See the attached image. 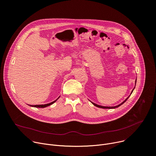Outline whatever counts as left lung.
Here are the masks:
<instances>
[{
	"label": "left lung",
	"instance_id": "obj_1",
	"mask_svg": "<svg viewBox=\"0 0 156 156\" xmlns=\"http://www.w3.org/2000/svg\"><path fill=\"white\" fill-rule=\"evenodd\" d=\"M136 80L135 81V84H136ZM135 87H134V89H135ZM134 89H133V90H134ZM133 90H132V91H131V93L130 95H131V93H133ZM130 95H129V96H130ZM129 96H128V98H126V99H125L123 102H122V103H121V104H120L119 105H117V106H114V107H107V106H105H105H102V105H98V104H94V102H92L91 101V102H92V104H93L94 105H95V106H96V107H99V108H117V107H119V106H120L121 105H122V104H123V103H124V102H125V101L128 99V98L129 97Z\"/></svg>",
	"mask_w": 156,
	"mask_h": 156
}]
</instances>
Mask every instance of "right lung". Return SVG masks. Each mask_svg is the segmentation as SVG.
Listing matches in <instances>:
<instances>
[{"label": "right lung", "mask_w": 156, "mask_h": 156, "mask_svg": "<svg viewBox=\"0 0 156 156\" xmlns=\"http://www.w3.org/2000/svg\"><path fill=\"white\" fill-rule=\"evenodd\" d=\"M60 97H58V98H59ZM58 98H57V99H58ZM57 99H56L55 101H53V102H51V103H49V104H44V105H30V106H31V107H37V108H44V107H48V106H49V105H52V104H54Z\"/></svg>", "instance_id": "add662e5"}]
</instances>
